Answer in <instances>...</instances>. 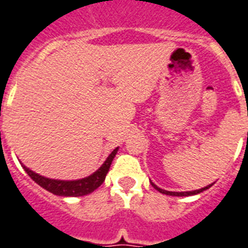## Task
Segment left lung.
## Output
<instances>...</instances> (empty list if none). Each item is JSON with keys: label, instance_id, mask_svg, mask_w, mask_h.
<instances>
[{"label": "left lung", "instance_id": "8db88e82", "mask_svg": "<svg viewBox=\"0 0 248 248\" xmlns=\"http://www.w3.org/2000/svg\"><path fill=\"white\" fill-rule=\"evenodd\" d=\"M152 186L155 189V190H158L159 193H162V194H167V196H176V197H186V196H194V194H198V193L203 192V190H206V189H208L210 186H212V184L207 185V186H204V188H201V189H197V190H192V192H169V190H165V189H161L158 188L157 185L155 184V183H152L151 181Z\"/></svg>", "mask_w": 248, "mask_h": 248}]
</instances>
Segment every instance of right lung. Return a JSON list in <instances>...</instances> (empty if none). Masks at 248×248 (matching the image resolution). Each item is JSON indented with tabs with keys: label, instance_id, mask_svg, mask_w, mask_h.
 Wrapping results in <instances>:
<instances>
[{
	"label": "right lung",
	"instance_id": "obj_1",
	"mask_svg": "<svg viewBox=\"0 0 248 248\" xmlns=\"http://www.w3.org/2000/svg\"><path fill=\"white\" fill-rule=\"evenodd\" d=\"M118 148H116L114 151L108 155V158L105 159L104 163L99 167L93 173H91L90 176H86L83 179H78V180H58V179H48L45 177L40 173H36L32 170H29L27 166H23V169L25 170V172L28 173L31 179L33 181H36L37 184L46 189L47 192L55 194V196H63V197H81L86 196L93 193L95 189L100 186L105 180V176L109 171V167L112 165L113 158L116 157Z\"/></svg>",
	"mask_w": 248,
	"mask_h": 248
}]
</instances>
